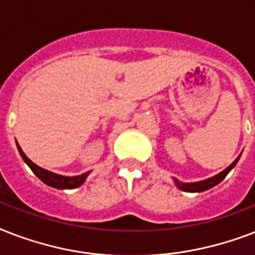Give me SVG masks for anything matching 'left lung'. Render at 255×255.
<instances>
[{"label": "left lung", "mask_w": 255, "mask_h": 255, "mask_svg": "<svg viewBox=\"0 0 255 255\" xmlns=\"http://www.w3.org/2000/svg\"><path fill=\"white\" fill-rule=\"evenodd\" d=\"M238 160H240V156H238L237 159L234 160L233 163L230 164L229 167L226 168L225 170H222L221 173H218L217 176H214V177L208 178V180H204V181L198 182H180L178 180L174 178V184L177 185L178 189L185 190V192H204V190L210 189V188H213V186H216L217 184H220V182L226 177V174L229 173L230 170L236 167V164H237Z\"/></svg>", "instance_id": "left-lung-1"}]
</instances>
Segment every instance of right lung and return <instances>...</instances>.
Segmentation results:
<instances>
[{
	"label": "right lung",
	"mask_w": 255,
	"mask_h": 255,
	"mask_svg": "<svg viewBox=\"0 0 255 255\" xmlns=\"http://www.w3.org/2000/svg\"><path fill=\"white\" fill-rule=\"evenodd\" d=\"M17 148L18 151H19V153H21L23 161L29 165L30 169L34 172V174H35L41 181L45 182L46 185L53 186V188H57V189H74V188H78V186H81L82 184L86 181V178H87L88 173H90V172H86V173L81 174V176H75V177H66V176L53 173V172L43 169V168L38 167L37 164H34L33 161L23 153V151H22L21 147H19L18 144Z\"/></svg>",
	"instance_id": "obj_1"
}]
</instances>
